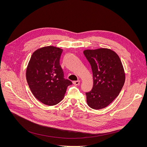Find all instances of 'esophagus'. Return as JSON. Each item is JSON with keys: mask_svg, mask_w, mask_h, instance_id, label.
Returning a JSON list of instances; mask_svg holds the SVG:
<instances>
[{"mask_svg": "<svg viewBox=\"0 0 147 147\" xmlns=\"http://www.w3.org/2000/svg\"><path fill=\"white\" fill-rule=\"evenodd\" d=\"M73 83V84H74L75 86H78V85H79V84H80V80L74 81Z\"/></svg>", "mask_w": 147, "mask_h": 147, "instance_id": "34e87169", "label": "esophagus"}]
</instances>
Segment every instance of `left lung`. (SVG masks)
I'll return each mask as SVG.
<instances>
[{"label":"left lung","instance_id":"8db88e82","mask_svg":"<svg viewBox=\"0 0 147 147\" xmlns=\"http://www.w3.org/2000/svg\"><path fill=\"white\" fill-rule=\"evenodd\" d=\"M83 53L91 65L94 80L93 88L86 93L87 104L94 110L104 109L124 85V68L117 54L110 49H86Z\"/></svg>","mask_w":147,"mask_h":147}]
</instances>
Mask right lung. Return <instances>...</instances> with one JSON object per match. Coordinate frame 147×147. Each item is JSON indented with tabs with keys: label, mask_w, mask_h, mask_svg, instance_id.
<instances>
[{
	"label": "right lung",
	"mask_w": 147,
	"mask_h": 147,
	"mask_svg": "<svg viewBox=\"0 0 147 147\" xmlns=\"http://www.w3.org/2000/svg\"><path fill=\"white\" fill-rule=\"evenodd\" d=\"M63 50L53 46H45L33 52L26 69V79L32 94L38 101L54 105L63 99L72 82L64 78L59 64Z\"/></svg>",
	"instance_id": "obj_1"
}]
</instances>
